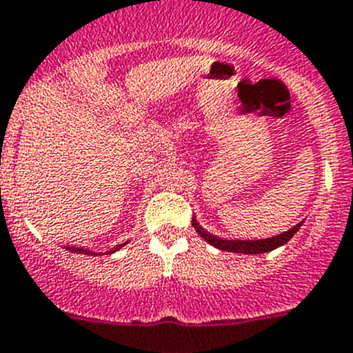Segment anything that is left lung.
Listing matches in <instances>:
<instances>
[{"mask_svg": "<svg viewBox=\"0 0 353 353\" xmlns=\"http://www.w3.org/2000/svg\"><path fill=\"white\" fill-rule=\"evenodd\" d=\"M303 222H299V224H296L294 228H290L289 231H283L282 234L271 236V238H264V240H225V238H219V236L215 234H210L205 228L199 225V222L196 221V216H192V228L196 229L203 240L208 241L212 247L224 252H236V254H247V255L266 254V252H271L274 250V248L282 247V245H285L287 241H289L290 238H292L299 229H301Z\"/></svg>", "mask_w": 353, "mask_h": 353, "instance_id": "left-lung-1", "label": "left lung"}]
</instances>
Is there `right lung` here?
<instances>
[{
  "label": "right lung",
  "instance_id": "right-lung-1",
  "mask_svg": "<svg viewBox=\"0 0 353 353\" xmlns=\"http://www.w3.org/2000/svg\"><path fill=\"white\" fill-rule=\"evenodd\" d=\"M125 243H129V241H125ZM125 243H121V245H117V247H113L112 250H108L106 252V254H113V252H117V250H121L122 247H124ZM66 248V250H70V252H73V254H85V255H101L99 254V252H92V250H89V248H83V247H64Z\"/></svg>",
  "mask_w": 353,
  "mask_h": 353
}]
</instances>
